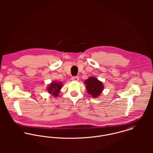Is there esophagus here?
I'll return each mask as SVG.
<instances>
[{
	"instance_id": "esophagus-1",
	"label": "esophagus",
	"mask_w": 153,
	"mask_h": 153,
	"mask_svg": "<svg viewBox=\"0 0 153 153\" xmlns=\"http://www.w3.org/2000/svg\"><path fill=\"white\" fill-rule=\"evenodd\" d=\"M71 79L74 81H79V77L78 76H73Z\"/></svg>"
}]
</instances>
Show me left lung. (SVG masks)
Segmentation results:
<instances>
[{
	"label": "left lung",
	"mask_w": 153,
	"mask_h": 153,
	"mask_svg": "<svg viewBox=\"0 0 153 153\" xmlns=\"http://www.w3.org/2000/svg\"><path fill=\"white\" fill-rule=\"evenodd\" d=\"M87 92L93 98H97L104 89V85L102 82L100 81L95 77H89L84 82Z\"/></svg>",
	"instance_id": "8db88e82"
}]
</instances>
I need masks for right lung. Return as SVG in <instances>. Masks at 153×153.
Instances as JSON below:
<instances>
[{"mask_svg": "<svg viewBox=\"0 0 153 153\" xmlns=\"http://www.w3.org/2000/svg\"><path fill=\"white\" fill-rule=\"evenodd\" d=\"M62 87V83L61 82L54 81L52 82L49 86L47 87V90L49 93L51 94L52 95L55 97H57L58 95V94L59 93L60 89Z\"/></svg>", "mask_w": 153, "mask_h": 153, "instance_id": "1", "label": "right lung"}]
</instances>
